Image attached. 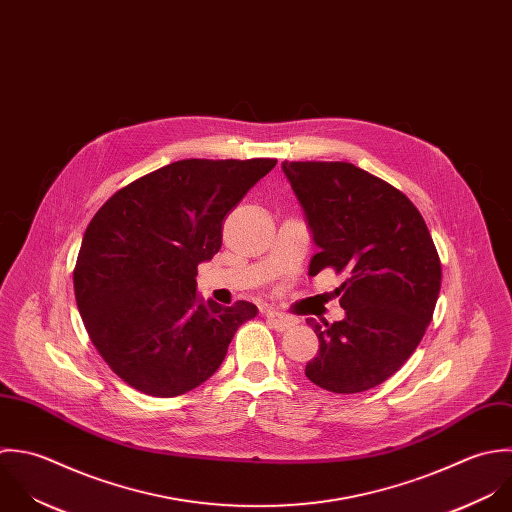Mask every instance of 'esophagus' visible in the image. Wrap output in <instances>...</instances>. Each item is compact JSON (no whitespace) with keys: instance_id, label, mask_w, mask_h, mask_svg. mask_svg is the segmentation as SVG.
<instances>
[{"instance_id":"1","label":"esophagus","mask_w":512,"mask_h":512,"mask_svg":"<svg viewBox=\"0 0 512 512\" xmlns=\"http://www.w3.org/2000/svg\"><path fill=\"white\" fill-rule=\"evenodd\" d=\"M266 318H268V322H270L278 332H286V330H290L292 326H296V318H292V316H288V314H284V312H278V310H268Z\"/></svg>"}]
</instances>
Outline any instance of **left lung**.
<instances>
[{
	"instance_id": "left-lung-1",
	"label": "left lung",
	"mask_w": 512,
	"mask_h": 512,
	"mask_svg": "<svg viewBox=\"0 0 512 512\" xmlns=\"http://www.w3.org/2000/svg\"><path fill=\"white\" fill-rule=\"evenodd\" d=\"M318 246L310 276L345 274L336 290L341 322L308 320L320 351L306 377L334 393L367 391L389 379L431 324L441 260L415 204L351 163H282Z\"/></svg>"
}]
</instances>
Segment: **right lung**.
I'll return each instance as SVG.
<instances>
[{"label": "right lung", "mask_w": 512, "mask_h": 512, "mask_svg": "<svg viewBox=\"0 0 512 512\" xmlns=\"http://www.w3.org/2000/svg\"><path fill=\"white\" fill-rule=\"evenodd\" d=\"M276 159L176 161L117 190L89 222L73 286L107 365L153 397L182 395L222 363L258 308L196 294V268L222 246V220Z\"/></svg>", "instance_id": "1"}]
</instances>
